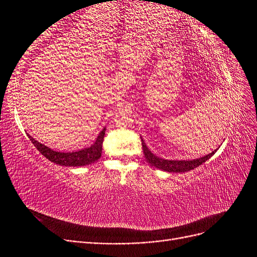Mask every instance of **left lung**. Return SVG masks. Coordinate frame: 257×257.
<instances>
[{
	"mask_svg": "<svg viewBox=\"0 0 257 257\" xmlns=\"http://www.w3.org/2000/svg\"><path fill=\"white\" fill-rule=\"evenodd\" d=\"M142 145H143V151L146 160L148 161L150 165L154 166L155 168H159L162 170H165V172L169 173H185V172H190V170L198 167L199 165L203 164L207 160H209L212 155L215 153L216 150L213 152L209 153L206 157H203L197 160H193V161H168L155 157V155L148 149L146 144L144 143V139H142Z\"/></svg>",
	"mask_w": 257,
	"mask_h": 257,
	"instance_id": "8db88e82",
	"label": "left lung"
}]
</instances>
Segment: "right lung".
Masks as SVG:
<instances>
[{
    "label": "right lung",
    "instance_id": "1",
    "mask_svg": "<svg viewBox=\"0 0 257 257\" xmlns=\"http://www.w3.org/2000/svg\"><path fill=\"white\" fill-rule=\"evenodd\" d=\"M106 127L100 132L97 136L95 143L91 147L85 148V149L76 151V152H57L51 150L50 148L42 145L32 137L29 136L30 141L36 147V149L40 151L46 159L56 163L61 166H85L92 164L96 162L100 157H102V149H103V142L105 136Z\"/></svg>",
    "mask_w": 257,
    "mask_h": 257
}]
</instances>
